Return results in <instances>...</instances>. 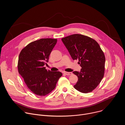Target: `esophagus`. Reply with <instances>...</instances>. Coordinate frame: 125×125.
Returning <instances> with one entry per match:
<instances>
[{"label":"esophagus","mask_w":125,"mask_h":125,"mask_svg":"<svg viewBox=\"0 0 125 125\" xmlns=\"http://www.w3.org/2000/svg\"><path fill=\"white\" fill-rule=\"evenodd\" d=\"M63 73H64L65 75H71L72 74V73L65 72V71H64V72H63Z\"/></svg>","instance_id":"esophagus-1"}]
</instances>
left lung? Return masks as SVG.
Wrapping results in <instances>:
<instances>
[{
    "label": "left lung",
    "mask_w": 125,
    "mask_h": 125,
    "mask_svg": "<svg viewBox=\"0 0 125 125\" xmlns=\"http://www.w3.org/2000/svg\"><path fill=\"white\" fill-rule=\"evenodd\" d=\"M62 41L74 60H79L80 72H73L78 78L74 88L83 93L92 92L103 78L105 58L99 44L94 39L80 34L62 38Z\"/></svg>",
    "instance_id": "8db88e82"
}]
</instances>
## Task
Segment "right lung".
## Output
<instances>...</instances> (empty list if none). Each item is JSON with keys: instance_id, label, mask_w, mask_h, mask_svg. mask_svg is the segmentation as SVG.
<instances>
[{"instance_id": "obj_1", "label": "right lung", "mask_w": 125, "mask_h": 125, "mask_svg": "<svg viewBox=\"0 0 125 125\" xmlns=\"http://www.w3.org/2000/svg\"><path fill=\"white\" fill-rule=\"evenodd\" d=\"M57 39H42L31 42L21 51L18 62L20 75L34 94L45 96L56 87L62 74L51 72L44 67L57 42Z\"/></svg>"}]
</instances>
